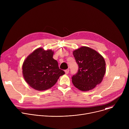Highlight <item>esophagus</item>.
Listing matches in <instances>:
<instances>
[{
  "mask_svg": "<svg viewBox=\"0 0 129 129\" xmlns=\"http://www.w3.org/2000/svg\"><path fill=\"white\" fill-rule=\"evenodd\" d=\"M69 70L68 69H66V70H65V72L66 74H68V73H69Z\"/></svg>",
  "mask_w": 129,
  "mask_h": 129,
  "instance_id": "1",
  "label": "esophagus"
}]
</instances>
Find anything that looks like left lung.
<instances>
[{
  "label": "left lung",
  "mask_w": 129,
  "mask_h": 129,
  "mask_svg": "<svg viewBox=\"0 0 129 129\" xmlns=\"http://www.w3.org/2000/svg\"><path fill=\"white\" fill-rule=\"evenodd\" d=\"M79 66L76 74L72 77V82L76 88L83 91L93 89L100 84L106 72L105 61L101 54L86 46L73 51Z\"/></svg>",
  "instance_id": "1"
}]
</instances>
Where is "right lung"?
<instances>
[{"instance_id":"obj_1","label":"right lung","mask_w":129,"mask_h":129,"mask_svg":"<svg viewBox=\"0 0 129 129\" xmlns=\"http://www.w3.org/2000/svg\"><path fill=\"white\" fill-rule=\"evenodd\" d=\"M53 51L39 48L26 58L22 65V73L26 83L33 88L43 91L52 87L59 77L65 74L58 62L53 59Z\"/></svg>"}]
</instances>
